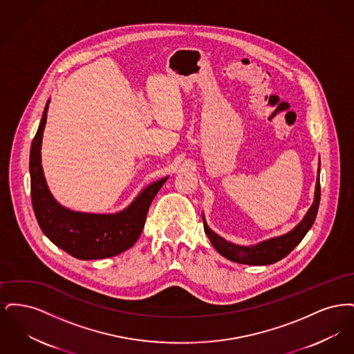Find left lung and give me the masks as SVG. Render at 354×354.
<instances>
[{
	"label": "left lung",
	"instance_id": "obj_1",
	"mask_svg": "<svg viewBox=\"0 0 354 354\" xmlns=\"http://www.w3.org/2000/svg\"><path fill=\"white\" fill-rule=\"evenodd\" d=\"M320 163H319V176L316 182V189H315V202L304 219L286 235L277 236L273 239H268L263 243H259L256 245H250V247H243V245H236L231 241H227L225 239L216 235L205 223V219L203 216V224H204V232L211 240L212 245L215 250L224 256L225 259L240 263V264H248V266H268L273 264L281 259H284L286 254H289L290 251L301 241L304 236L308 234L310 227L313 225L319 205H320Z\"/></svg>",
	"mask_w": 354,
	"mask_h": 354
}]
</instances>
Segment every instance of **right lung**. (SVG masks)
<instances>
[{"label": "right lung", "instance_id": "1", "mask_svg": "<svg viewBox=\"0 0 354 354\" xmlns=\"http://www.w3.org/2000/svg\"><path fill=\"white\" fill-rule=\"evenodd\" d=\"M49 101L30 149V191L34 214L42 232L57 247L81 260L106 259L127 251L142 234L155 195L169 176L145 188L134 202L118 214L70 211L53 198L41 166V143Z\"/></svg>", "mask_w": 354, "mask_h": 354}]
</instances>
